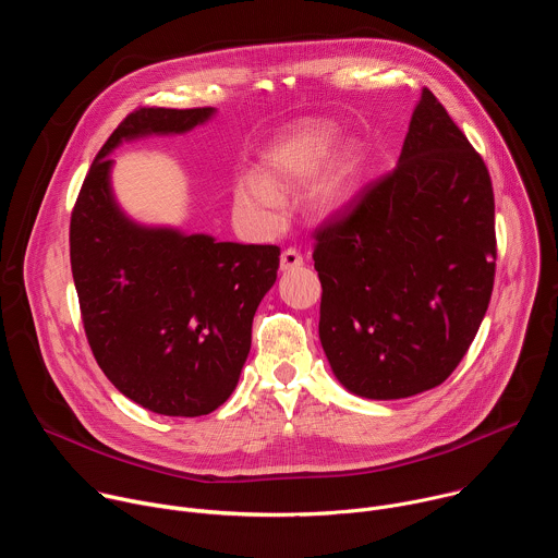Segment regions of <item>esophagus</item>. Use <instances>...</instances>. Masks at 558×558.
Returning <instances> with one entry per match:
<instances>
[{"instance_id": "obj_1", "label": "esophagus", "mask_w": 558, "mask_h": 558, "mask_svg": "<svg viewBox=\"0 0 558 558\" xmlns=\"http://www.w3.org/2000/svg\"><path fill=\"white\" fill-rule=\"evenodd\" d=\"M300 265H302V256H300V252L295 247H289V250L282 252V256H280V269L282 271L298 269Z\"/></svg>"}]
</instances>
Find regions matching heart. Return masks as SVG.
<instances>
[{"label":"heart","mask_w":558,"mask_h":558,"mask_svg":"<svg viewBox=\"0 0 558 558\" xmlns=\"http://www.w3.org/2000/svg\"><path fill=\"white\" fill-rule=\"evenodd\" d=\"M336 132L329 125H311L278 145L260 170V179L238 181L233 190L235 209L258 229H276L282 222V198L278 192L313 179L333 154ZM357 158L344 156L313 192V207L320 214L340 211L355 194Z\"/></svg>","instance_id":"obj_1"}]
</instances>
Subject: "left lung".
<instances>
[{
    "label": "left lung",
    "mask_w": 558,
    "mask_h": 558,
    "mask_svg": "<svg viewBox=\"0 0 558 558\" xmlns=\"http://www.w3.org/2000/svg\"><path fill=\"white\" fill-rule=\"evenodd\" d=\"M320 342L336 377L368 400H402L448 379L495 284L488 168L424 88L392 172L313 233Z\"/></svg>",
    "instance_id": "1"
}]
</instances>
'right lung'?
<instances>
[{
    "instance_id": "1",
    "label": "right lung",
    "mask_w": 558,
    "mask_h": 558,
    "mask_svg": "<svg viewBox=\"0 0 558 558\" xmlns=\"http://www.w3.org/2000/svg\"><path fill=\"white\" fill-rule=\"evenodd\" d=\"M211 114L130 112L95 156L70 216V265L93 355L132 402L170 417L207 415L233 392L280 247L132 222L114 203L108 154L123 138L181 134Z\"/></svg>"
}]
</instances>
